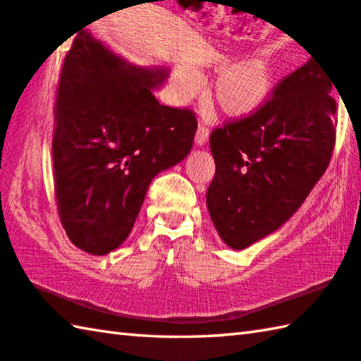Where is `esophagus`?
Returning a JSON list of instances; mask_svg holds the SVG:
<instances>
[{
    "mask_svg": "<svg viewBox=\"0 0 361 361\" xmlns=\"http://www.w3.org/2000/svg\"><path fill=\"white\" fill-rule=\"evenodd\" d=\"M207 137H209V130H207L204 125H200L197 135H195V142H197V145H204Z\"/></svg>",
    "mask_w": 361,
    "mask_h": 361,
    "instance_id": "esophagus-1",
    "label": "esophagus"
}]
</instances>
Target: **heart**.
I'll return each mask as SVG.
<instances>
[{
    "instance_id": "b5f03b06",
    "label": "heart",
    "mask_w": 361,
    "mask_h": 361,
    "mask_svg": "<svg viewBox=\"0 0 361 361\" xmlns=\"http://www.w3.org/2000/svg\"><path fill=\"white\" fill-rule=\"evenodd\" d=\"M177 92L190 98L200 88L198 74L192 69L176 73ZM274 85V71L268 60H249L226 66L219 73L211 97L225 116L247 117L267 103Z\"/></svg>"
}]
</instances>
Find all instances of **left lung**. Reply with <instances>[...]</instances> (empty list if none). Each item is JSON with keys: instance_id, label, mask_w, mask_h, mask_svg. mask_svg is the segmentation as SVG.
<instances>
[{"instance_id": "1", "label": "left lung", "mask_w": 361, "mask_h": 361, "mask_svg": "<svg viewBox=\"0 0 361 361\" xmlns=\"http://www.w3.org/2000/svg\"><path fill=\"white\" fill-rule=\"evenodd\" d=\"M333 85L311 55L255 114L212 131L216 176L206 204L228 247L244 250L279 230L325 173L334 147Z\"/></svg>"}]
</instances>
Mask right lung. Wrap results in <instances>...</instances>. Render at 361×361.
Returning a JSON list of instances; mask_svg holds the SVG:
<instances>
[{"label": "right lung", "mask_w": 361, "mask_h": 361, "mask_svg": "<svg viewBox=\"0 0 361 361\" xmlns=\"http://www.w3.org/2000/svg\"><path fill=\"white\" fill-rule=\"evenodd\" d=\"M166 68H144L88 30L65 56L52 141L55 195L75 247L107 255L128 238L154 177L190 154L197 118L163 106Z\"/></svg>", "instance_id": "1"}]
</instances>
